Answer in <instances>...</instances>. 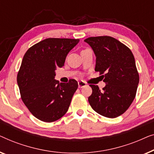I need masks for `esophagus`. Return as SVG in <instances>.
<instances>
[{
	"instance_id": "obj_1",
	"label": "esophagus",
	"mask_w": 154,
	"mask_h": 154,
	"mask_svg": "<svg viewBox=\"0 0 154 154\" xmlns=\"http://www.w3.org/2000/svg\"><path fill=\"white\" fill-rule=\"evenodd\" d=\"M86 86V82H84L83 81H79L78 82V86H79V88H83Z\"/></svg>"
}]
</instances>
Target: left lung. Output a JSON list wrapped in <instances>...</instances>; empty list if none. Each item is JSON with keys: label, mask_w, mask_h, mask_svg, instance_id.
<instances>
[{"label": "left lung", "mask_w": 154, "mask_h": 154, "mask_svg": "<svg viewBox=\"0 0 154 154\" xmlns=\"http://www.w3.org/2000/svg\"><path fill=\"white\" fill-rule=\"evenodd\" d=\"M96 56L95 71L103 75L106 85L100 90L89 85L92 94L88 103L100 115L116 118L123 114L133 103L139 84V73L134 56L128 47L110 36L90 37L84 40Z\"/></svg>", "instance_id": "8db88e82"}]
</instances>
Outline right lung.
Returning <instances> with one entry per match:
<instances>
[{
  "label": "right lung",
  "instance_id": "1",
  "mask_svg": "<svg viewBox=\"0 0 154 154\" xmlns=\"http://www.w3.org/2000/svg\"><path fill=\"white\" fill-rule=\"evenodd\" d=\"M79 39L47 38L28 49L17 74L21 98L39 120L53 122L65 115L78 88L75 79L59 83L55 70L64 66Z\"/></svg>",
  "mask_w": 154,
  "mask_h": 154
}]
</instances>
